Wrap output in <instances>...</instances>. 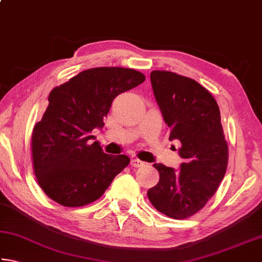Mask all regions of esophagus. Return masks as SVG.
<instances>
[{"mask_svg":"<svg viewBox=\"0 0 262 262\" xmlns=\"http://www.w3.org/2000/svg\"><path fill=\"white\" fill-rule=\"evenodd\" d=\"M143 164H144L143 162L140 161V159H137V158L132 159V162H130V165L133 167H141L142 165H143Z\"/></svg>","mask_w":262,"mask_h":262,"instance_id":"esophagus-1","label":"esophagus"}]
</instances>
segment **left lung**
<instances>
[{"mask_svg":"<svg viewBox=\"0 0 262 262\" xmlns=\"http://www.w3.org/2000/svg\"><path fill=\"white\" fill-rule=\"evenodd\" d=\"M150 79L170 128L168 139L181 143L178 154L184 163L180 170L154 164L159 181L148 190V198L162 214L188 219L206 206L227 171L229 150L220 108L210 92L192 78L154 70Z\"/></svg>","mask_w":262,"mask_h":262,"instance_id":"obj_1","label":"left lung"}]
</instances>
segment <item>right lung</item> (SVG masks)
Segmentation results:
<instances>
[{"mask_svg":"<svg viewBox=\"0 0 262 262\" xmlns=\"http://www.w3.org/2000/svg\"><path fill=\"white\" fill-rule=\"evenodd\" d=\"M144 79L130 68L98 67L50 92L31 139L35 178L48 198L64 207L86 206L98 200L129 164L126 155H107L98 142L91 143V132L104 126L115 97Z\"/></svg>","mask_w":262,"mask_h":262,"instance_id":"right-lung-1","label":"right lung"}]
</instances>
